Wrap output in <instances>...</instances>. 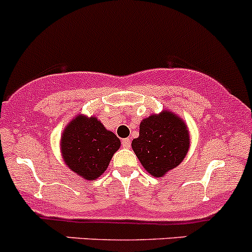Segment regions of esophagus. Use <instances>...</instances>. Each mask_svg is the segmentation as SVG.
<instances>
[{
    "label": "esophagus",
    "instance_id": "34e87169",
    "mask_svg": "<svg viewBox=\"0 0 252 252\" xmlns=\"http://www.w3.org/2000/svg\"><path fill=\"white\" fill-rule=\"evenodd\" d=\"M129 147H131V139L129 138L123 139V148H125V149H129Z\"/></svg>",
    "mask_w": 252,
    "mask_h": 252
}]
</instances>
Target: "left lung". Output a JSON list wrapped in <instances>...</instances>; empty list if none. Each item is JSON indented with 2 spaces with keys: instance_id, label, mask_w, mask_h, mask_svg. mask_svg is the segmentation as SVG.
Here are the masks:
<instances>
[{
  "instance_id": "left-lung-1",
  "label": "left lung",
  "mask_w": 252,
  "mask_h": 252,
  "mask_svg": "<svg viewBox=\"0 0 252 252\" xmlns=\"http://www.w3.org/2000/svg\"><path fill=\"white\" fill-rule=\"evenodd\" d=\"M132 149L153 177H164L186 158L190 145L188 126L171 110L152 114L139 124Z\"/></svg>"
}]
</instances>
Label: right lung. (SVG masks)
<instances>
[{
    "label": "right lung",
    "mask_w": 252,
    "mask_h": 252,
    "mask_svg": "<svg viewBox=\"0 0 252 252\" xmlns=\"http://www.w3.org/2000/svg\"><path fill=\"white\" fill-rule=\"evenodd\" d=\"M121 142L95 116L79 114L64 128L61 153L70 170L86 181L104 173Z\"/></svg>",
    "instance_id": "add662e5"
}]
</instances>
